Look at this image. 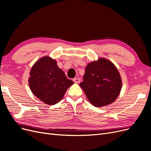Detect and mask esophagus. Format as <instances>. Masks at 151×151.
Here are the masks:
<instances>
[{"mask_svg":"<svg viewBox=\"0 0 151 151\" xmlns=\"http://www.w3.org/2000/svg\"><path fill=\"white\" fill-rule=\"evenodd\" d=\"M73 81L75 83H77V84H78V83H80V81H81V79H79V78H74V79H73Z\"/></svg>","mask_w":151,"mask_h":151,"instance_id":"34e87169","label":"esophagus"}]
</instances>
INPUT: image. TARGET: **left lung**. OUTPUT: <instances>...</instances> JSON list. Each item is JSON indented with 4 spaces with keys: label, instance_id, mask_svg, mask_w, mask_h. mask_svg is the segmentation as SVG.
<instances>
[{
    "label": "left lung",
    "instance_id": "1",
    "mask_svg": "<svg viewBox=\"0 0 151 151\" xmlns=\"http://www.w3.org/2000/svg\"><path fill=\"white\" fill-rule=\"evenodd\" d=\"M90 103L96 107L112 103L122 89V80L116 67L105 58H99L86 66L80 83Z\"/></svg>",
    "mask_w": 151,
    "mask_h": 151
}]
</instances>
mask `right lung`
Instances as JSON below:
<instances>
[{"instance_id": "right-lung-1", "label": "right lung", "mask_w": 151, "mask_h": 151, "mask_svg": "<svg viewBox=\"0 0 151 151\" xmlns=\"http://www.w3.org/2000/svg\"><path fill=\"white\" fill-rule=\"evenodd\" d=\"M73 84L74 82L67 78L56 61L48 57L40 58L30 71L29 85L32 93L47 104L60 101Z\"/></svg>"}]
</instances>
